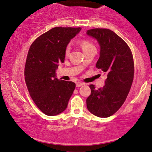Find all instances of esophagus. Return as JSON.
Instances as JSON below:
<instances>
[{
	"instance_id": "1",
	"label": "esophagus",
	"mask_w": 152,
	"mask_h": 152,
	"mask_svg": "<svg viewBox=\"0 0 152 152\" xmlns=\"http://www.w3.org/2000/svg\"><path fill=\"white\" fill-rule=\"evenodd\" d=\"M76 85L77 87H80L82 86V85H83V83H80V82H78V83H76Z\"/></svg>"
}]
</instances>
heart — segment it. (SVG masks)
<instances>
[{"label":"heart","instance_id":"1","mask_svg":"<svg viewBox=\"0 0 152 152\" xmlns=\"http://www.w3.org/2000/svg\"><path fill=\"white\" fill-rule=\"evenodd\" d=\"M78 45L79 46L82 48V50L84 53H85L87 51L91 50V49L95 48V47L94 45L91 43V42L89 41L88 40L86 39H81L78 41ZM69 46H67L66 47L65 50V55L66 56H67L69 54Z\"/></svg>","mask_w":152,"mask_h":152}]
</instances>
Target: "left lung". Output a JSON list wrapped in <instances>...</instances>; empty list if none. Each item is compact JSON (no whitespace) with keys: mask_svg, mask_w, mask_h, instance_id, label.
<instances>
[{"mask_svg":"<svg viewBox=\"0 0 152 152\" xmlns=\"http://www.w3.org/2000/svg\"><path fill=\"white\" fill-rule=\"evenodd\" d=\"M87 34L100 45L96 68L107 75L103 87L89 85L91 94L87 98V107L95 116L107 118L121 107L129 92L134 75L133 55L128 45L110 29H91Z\"/></svg>","mask_w":152,"mask_h":152,"instance_id":"left-lung-1","label":"left lung"}]
</instances>
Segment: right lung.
<instances>
[{
	"instance_id": "add662e5",
	"label": "right lung",
	"mask_w": 152,
	"mask_h": 152,
	"mask_svg": "<svg viewBox=\"0 0 152 152\" xmlns=\"http://www.w3.org/2000/svg\"><path fill=\"white\" fill-rule=\"evenodd\" d=\"M80 30V27H54L36 38L29 48L25 83L34 103L48 116L65 111L75 89L74 82L56 78V69L65 61L67 44Z\"/></svg>"
}]
</instances>
